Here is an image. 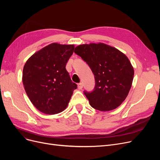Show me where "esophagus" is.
I'll use <instances>...</instances> for the list:
<instances>
[{
	"instance_id": "1",
	"label": "esophagus",
	"mask_w": 160,
	"mask_h": 160,
	"mask_svg": "<svg viewBox=\"0 0 160 160\" xmlns=\"http://www.w3.org/2000/svg\"><path fill=\"white\" fill-rule=\"evenodd\" d=\"M77 86H78V89H81L82 88H83V83H79L77 84Z\"/></svg>"
}]
</instances>
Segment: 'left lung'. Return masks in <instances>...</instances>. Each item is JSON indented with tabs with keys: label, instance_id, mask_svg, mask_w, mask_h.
I'll list each match as a JSON object with an SVG mask.
<instances>
[{
	"label": "left lung",
	"instance_id": "left-lung-1",
	"mask_svg": "<svg viewBox=\"0 0 160 160\" xmlns=\"http://www.w3.org/2000/svg\"><path fill=\"white\" fill-rule=\"evenodd\" d=\"M74 52L88 64L95 76L94 90L84 91L91 107L103 111L118 108L127 98L133 79V67L128 57L102 42L80 45Z\"/></svg>",
	"mask_w": 160,
	"mask_h": 160
}]
</instances>
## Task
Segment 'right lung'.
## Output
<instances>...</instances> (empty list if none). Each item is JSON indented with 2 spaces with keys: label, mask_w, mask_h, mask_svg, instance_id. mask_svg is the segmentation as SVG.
<instances>
[{
  "label": "right lung",
  "mask_w": 160,
  "mask_h": 160,
  "mask_svg": "<svg viewBox=\"0 0 160 160\" xmlns=\"http://www.w3.org/2000/svg\"><path fill=\"white\" fill-rule=\"evenodd\" d=\"M74 48L73 45L51 43L33 54L24 66V88L41 112L54 115L68 105L77 87L65 68Z\"/></svg>",
  "instance_id": "obj_1"
}]
</instances>
